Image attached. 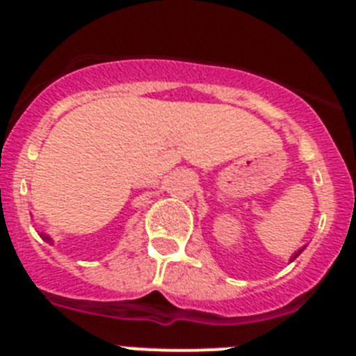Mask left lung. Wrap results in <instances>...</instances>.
I'll return each instance as SVG.
<instances>
[{
	"instance_id": "left-lung-1",
	"label": "left lung",
	"mask_w": 356,
	"mask_h": 356,
	"mask_svg": "<svg viewBox=\"0 0 356 356\" xmlns=\"http://www.w3.org/2000/svg\"><path fill=\"white\" fill-rule=\"evenodd\" d=\"M301 251H303V250H300V251H296V253H294V254H292V259H291V260L298 259V257H300V253H301Z\"/></svg>"
}]
</instances>
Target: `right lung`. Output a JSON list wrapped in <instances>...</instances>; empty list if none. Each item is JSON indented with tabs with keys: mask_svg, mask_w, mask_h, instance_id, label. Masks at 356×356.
<instances>
[{
	"mask_svg": "<svg viewBox=\"0 0 356 356\" xmlns=\"http://www.w3.org/2000/svg\"><path fill=\"white\" fill-rule=\"evenodd\" d=\"M40 237H42V241H46V242H53L51 237H49V235H46V234H40Z\"/></svg>",
	"mask_w": 356,
	"mask_h": 356,
	"instance_id": "right-lung-1",
	"label": "right lung"
}]
</instances>
